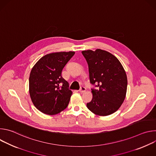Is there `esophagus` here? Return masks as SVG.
I'll return each mask as SVG.
<instances>
[{
  "label": "esophagus",
  "mask_w": 156,
  "mask_h": 156,
  "mask_svg": "<svg viewBox=\"0 0 156 156\" xmlns=\"http://www.w3.org/2000/svg\"><path fill=\"white\" fill-rule=\"evenodd\" d=\"M86 87H81L79 91H80V93H84V92H85V91H86Z\"/></svg>",
  "instance_id": "esophagus-1"
}]
</instances>
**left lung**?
Wrapping results in <instances>:
<instances>
[{"instance_id":"8db88e82","label":"left lung","mask_w":156,"mask_h":156,"mask_svg":"<svg viewBox=\"0 0 156 156\" xmlns=\"http://www.w3.org/2000/svg\"><path fill=\"white\" fill-rule=\"evenodd\" d=\"M88 64L90 83L98 90H92L93 98L87 108L94 114L107 116L120 107L126 97L127 76L119 59L111 53L97 49L83 51Z\"/></svg>"}]
</instances>
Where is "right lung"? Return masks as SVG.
Listing matches in <instances>:
<instances>
[{
    "label": "right lung",
    "instance_id": "right-lung-1",
    "mask_svg": "<svg viewBox=\"0 0 156 156\" xmlns=\"http://www.w3.org/2000/svg\"><path fill=\"white\" fill-rule=\"evenodd\" d=\"M75 52H58L41 57L33 66L29 78V92L40 112L55 115L68 106L72 91L62 78V71Z\"/></svg>",
    "mask_w": 156,
    "mask_h": 156
}]
</instances>
